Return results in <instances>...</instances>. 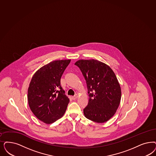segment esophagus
Returning <instances> with one entry per match:
<instances>
[{"label": "esophagus", "instance_id": "34e87169", "mask_svg": "<svg viewBox=\"0 0 156 156\" xmlns=\"http://www.w3.org/2000/svg\"><path fill=\"white\" fill-rule=\"evenodd\" d=\"M77 98H78V95H77V94H75V96H74L72 97V99L74 100H76Z\"/></svg>", "mask_w": 156, "mask_h": 156}]
</instances>
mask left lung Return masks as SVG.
Segmentation results:
<instances>
[{
  "label": "left lung",
  "instance_id": "obj_1",
  "mask_svg": "<svg viewBox=\"0 0 156 156\" xmlns=\"http://www.w3.org/2000/svg\"><path fill=\"white\" fill-rule=\"evenodd\" d=\"M86 80L89 102L83 109L86 118L104 123L116 113L121 100V89L112 70L97 60L75 62Z\"/></svg>",
  "mask_w": 156,
  "mask_h": 156
}]
</instances>
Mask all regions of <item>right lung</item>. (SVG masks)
Listing matches in <instances>:
<instances>
[{
	"label": "right lung",
	"instance_id": "right-lung-1",
	"mask_svg": "<svg viewBox=\"0 0 156 156\" xmlns=\"http://www.w3.org/2000/svg\"><path fill=\"white\" fill-rule=\"evenodd\" d=\"M71 60H55L44 66L33 76L27 99L37 118L52 123L65 114L70 101L60 85V78Z\"/></svg>",
	"mask_w": 156,
	"mask_h": 156
}]
</instances>
